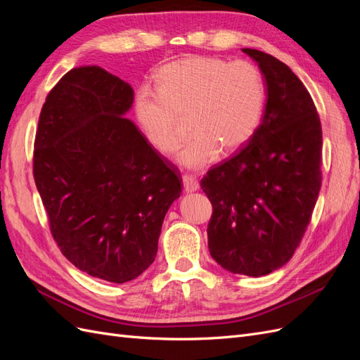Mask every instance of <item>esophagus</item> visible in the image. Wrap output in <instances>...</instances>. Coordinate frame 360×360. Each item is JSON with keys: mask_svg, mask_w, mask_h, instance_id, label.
<instances>
[{"mask_svg": "<svg viewBox=\"0 0 360 360\" xmlns=\"http://www.w3.org/2000/svg\"><path fill=\"white\" fill-rule=\"evenodd\" d=\"M183 188L186 192H195L200 189V183L197 179H193L192 176H183Z\"/></svg>", "mask_w": 360, "mask_h": 360, "instance_id": "1", "label": "esophagus"}]
</instances>
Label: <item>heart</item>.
Returning a JSON list of instances; mask_svg holds the SVG:
<instances>
[{
	"instance_id": "heart-1",
	"label": "heart",
	"mask_w": 360,
	"mask_h": 360,
	"mask_svg": "<svg viewBox=\"0 0 360 360\" xmlns=\"http://www.w3.org/2000/svg\"><path fill=\"white\" fill-rule=\"evenodd\" d=\"M156 91L141 89L135 117L148 143L167 155L180 143V118H188L191 138L177 155L188 169H202L233 153L254 136L266 106V84L248 61L193 56L162 66Z\"/></svg>"
}]
</instances>
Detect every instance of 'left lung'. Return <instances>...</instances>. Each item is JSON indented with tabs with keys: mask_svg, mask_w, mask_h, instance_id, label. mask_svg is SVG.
I'll return each mask as SVG.
<instances>
[{
	"mask_svg": "<svg viewBox=\"0 0 360 360\" xmlns=\"http://www.w3.org/2000/svg\"><path fill=\"white\" fill-rule=\"evenodd\" d=\"M242 51L264 76V114L248 144L207 172L201 188L213 205L212 258L258 278L288 263L307 231L321 188L323 134L311 94L287 64Z\"/></svg>",
	"mask_w": 360,
	"mask_h": 360,
	"instance_id": "8db88e82",
	"label": "left lung"
}]
</instances>
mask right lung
<instances>
[{
	"label": "right lung",
	"mask_w": 360,
	"mask_h": 360,
	"mask_svg": "<svg viewBox=\"0 0 360 360\" xmlns=\"http://www.w3.org/2000/svg\"><path fill=\"white\" fill-rule=\"evenodd\" d=\"M134 90L99 66L68 72L43 103L32 174L63 255L114 284L153 263L181 179L126 118Z\"/></svg>",
	"instance_id": "1"
}]
</instances>
